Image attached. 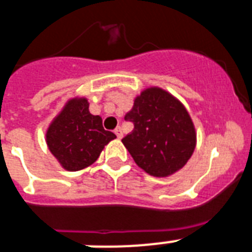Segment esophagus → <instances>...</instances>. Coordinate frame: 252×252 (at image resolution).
Segmentation results:
<instances>
[{"label": "esophagus", "instance_id": "esophagus-1", "mask_svg": "<svg viewBox=\"0 0 252 252\" xmlns=\"http://www.w3.org/2000/svg\"><path fill=\"white\" fill-rule=\"evenodd\" d=\"M114 133H115L118 138H122V137H123V130H122V128H120V126H118V128L114 130Z\"/></svg>", "mask_w": 252, "mask_h": 252}]
</instances>
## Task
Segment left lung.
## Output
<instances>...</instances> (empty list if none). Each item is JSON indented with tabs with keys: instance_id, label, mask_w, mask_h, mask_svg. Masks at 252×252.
Here are the masks:
<instances>
[{
	"instance_id": "obj_1",
	"label": "left lung",
	"mask_w": 252,
	"mask_h": 252,
	"mask_svg": "<svg viewBox=\"0 0 252 252\" xmlns=\"http://www.w3.org/2000/svg\"><path fill=\"white\" fill-rule=\"evenodd\" d=\"M134 124L122 140L136 164L154 177H168L193 155L197 132L181 102L159 87L146 88L124 116Z\"/></svg>"
}]
</instances>
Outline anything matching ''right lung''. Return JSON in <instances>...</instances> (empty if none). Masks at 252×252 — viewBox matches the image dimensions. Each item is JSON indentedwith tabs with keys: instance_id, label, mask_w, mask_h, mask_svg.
<instances>
[{
	"instance_id": "obj_1",
	"label": "right lung",
	"mask_w": 252,
	"mask_h": 252,
	"mask_svg": "<svg viewBox=\"0 0 252 252\" xmlns=\"http://www.w3.org/2000/svg\"><path fill=\"white\" fill-rule=\"evenodd\" d=\"M115 138L114 133L103 129L101 116L92 115L85 97L68 99L46 129L49 150L69 172L93 164L106 145Z\"/></svg>"
}]
</instances>
